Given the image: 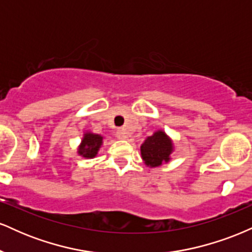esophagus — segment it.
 Returning a JSON list of instances; mask_svg holds the SVG:
<instances>
[{
  "label": "esophagus",
  "mask_w": 252,
  "mask_h": 252,
  "mask_svg": "<svg viewBox=\"0 0 252 252\" xmlns=\"http://www.w3.org/2000/svg\"><path fill=\"white\" fill-rule=\"evenodd\" d=\"M116 135H117V137L120 138V140H126V138H128V135H126V130H123V129L117 130Z\"/></svg>",
  "instance_id": "esophagus-1"
}]
</instances>
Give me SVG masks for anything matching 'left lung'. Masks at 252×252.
Wrapping results in <instances>:
<instances>
[{"label": "left lung", "instance_id": "left-lung-1", "mask_svg": "<svg viewBox=\"0 0 252 252\" xmlns=\"http://www.w3.org/2000/svg\"><path fill=\"white\" fill-rule=\"evenodd\" d=\"M172 152V141L161 130L154 132L153 136H149L141 146V155L144 163L149 167H158L163 162H168Z\"/></svg>", "mask_w": 252, "mask_h": 252}]
</instances>
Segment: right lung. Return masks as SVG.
I'll use <instances>...</instances> for the list:
<instances>
[{
    "mask_svg": "<svg viewBox=\"0 0 252 252\" xmlns=\"http://www.w3.org/2000/svg\"><path fill=\"white\" fill-rule=\"evenodd\" d=\"M103 137L100 135L92 134V132H86L84 135V138L82 140V144L79 146L78 153L82 155L83 158H92L97 155L98 150H99L100 146H102Z\"/></svg>",
    "mask_w": 252,
    "mask_h": 252,
    "instance_id": "add662e5",
    "label": "right lung"
}]
</instances>
